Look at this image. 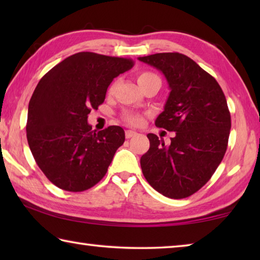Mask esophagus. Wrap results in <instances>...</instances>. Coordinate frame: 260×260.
Listing matches in <instances>:
<instances>
[{
    "instance_id": "obj_1",
    "label": "esophagus",
    "mask_w": 260,
    "mask_h": 260,
    "mask_svg": "<svg viewBox=\"0 0 260 260\" xmlns=\"http://www.w3.org/2000/svg\"><path fill=\"white\" fill-rule=\"evenodd\" d=\"M134 135H136V132H134V131L127 129V131L125 132V136H126V139H131L132 136H134Z\"/></svg>"
}]
</instances>
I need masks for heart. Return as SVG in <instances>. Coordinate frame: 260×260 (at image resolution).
<instances>
[{
  "instance_id": "obj_1",
  "label": "heart",
  "mask_w": 260,
  "mask_h": 260,
  "mask_svg": "<svg viewBox=\"0 0 260 260\" xmlns=\"http://www.w3.org/2000/svg\"><path fill=\"white\" fill-rule=\"evenodd\" d=\"M151 77H156V74H153L151 72H142V73H140L139 76H138V82L139 83H142L143 81H146L147 79L151 78ZM111 89H112V88H111ZM111 89H110V90H111ZM122 119H124V121H126L127 124L136 126V125H140L141 124V121H142V117H141L139 113L126 111V112L122 113Z\"/></svg>"
}]
</instances>
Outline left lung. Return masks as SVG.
<instances>
[{"label": "left lung", "instance_id": "left-lung-1", "mask_svg": "<svg viewBox=\"0 0 260 260\" xmlns=\"http://www.w3.org/2000/svg\"><path fill=\"white\" fill-rule=\"evenodd\" d=\"M164 74L170 87L155 124L175 132L170 146L148 134L150 148L141 157L149 184L170 199H186L212 177L227 150L231 113L217 80L196 61L179 52L139 57Z\"/></svg>", "mask_w": 260, "mask_h": 260}]
</instances>
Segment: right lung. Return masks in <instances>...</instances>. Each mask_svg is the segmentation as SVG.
<instances>
[{
    "label": "right lung",
    "mask_w": 260,
    "mask_h": 260,
    "mask_svg": "<svg viewBox=\"0 0 260 260\" xmlns=\"http://www.w3.org/2000/svg\"><path fill=\"white\" fill-rule=\"evenodd\" d=\"M133 65L131 58L82 51L39 81L29 100L26 136L38 166L55 186L83 191L107 173L125 132L119 126L93 131L88 114L104 102L113 79Z\"/></svg>",
    "instance_id": "right-lung-1"
}]
</instances>
